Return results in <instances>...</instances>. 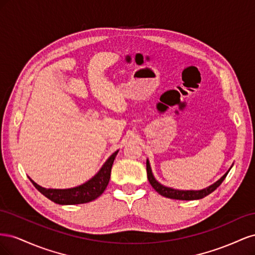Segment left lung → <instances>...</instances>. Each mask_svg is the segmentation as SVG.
Wrapping results in <instances>:
<instances>
[{"instance_id":"obj_1","label":"left lung","mask_w":255,"mask_h":255,"mask_svg":"<svg viewBox=\"0 0 255 255\" xmlns=\"http://www.w3.org/2000/svg\"><path fill=\"white\" fill-rule=\"evenodd\" d=\"M229 171L225 175H223L220 180H218L217 182L211 185L210 187L204 188L202 190H197V191H195V190H176V189H172V188L164 186V185L159 184L155 179H154V176L151 171L149 160H146V174H148V180L151 184V186L155 189L160 196H164L169 199H175V200H199V199H202V198L206 197L207 195L212 194L215 189H217V187L220 186L221 183L225 181V179L227 177Z\"/></svg>"}]
</instances>
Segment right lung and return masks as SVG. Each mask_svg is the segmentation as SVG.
<instances>
[{"label": "right lung", "mask_w": 255, "mask_h": 255, "mask_svg": "<svg viewBox=\"0 0 255 255\" xmlns=\"http://www.w3.org/2000/svg\"><path fill=\"white\" fill-rule=\"evenodd\" d=\"M117 153L118 151H116L114 154H112L111 157L106 160V163L101 168V170L92 177L91 180L78 187L69 189H47L39 186V185L36 184L33 180H29L43 196H45L48 199H50L51 201L57 204L72 205L87 203L101 196L105 188L107 187V185H109L112 167Z\"/></svg>", "instance_id": "add662e5"}]
</instances>
